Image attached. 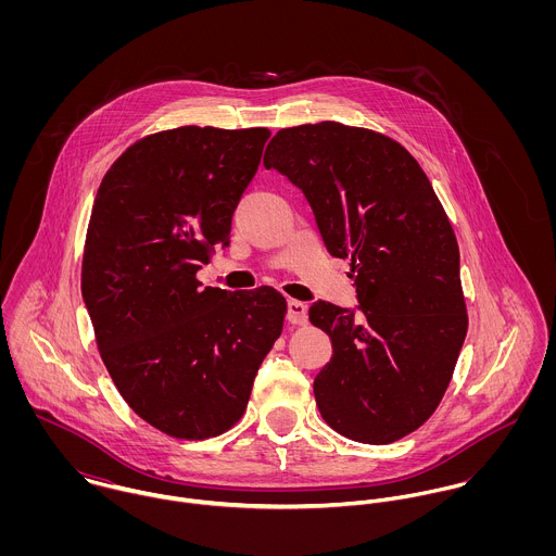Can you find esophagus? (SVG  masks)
<instances>
[{"mask_svg": "<svg viewBox=\"0 0 556 556\" xmlns=\"http://www.w3.org/2000/svg\"><path fill=\"white\" fill-rule=\"evenodd\" d=\"M289 323L293 325H306L308 323V306L304 302H298V300H289Z\"/></svg>", "mask_w": 556, "mask_h": 556, "instance_id": "1", "label": "esophagus"}]
</instances>
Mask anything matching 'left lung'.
Here are the masks:
<instances>
[{
    "label": "left lung",
    "instance_id": "obj_1",
    "mask_svg": "<svg viewBox=\"0 0 556 556\" xmlns=\"http://www.w3.org/2000/svg\"><path fill=\"white\" fill-rule=\"evenodd\" d=\"M263 164L302 188L357 287V315L325 302L308 311L333 346L315 379L320 417L351 441L394 443L437 410L467 336L452 223L419 162L368 128H282Z\"/></svg>",
    "mask_w": 556,
    "mask_h": 556
}]
</instances>
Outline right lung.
I'll list each match as a JSON object with an SVG mask.
<instances>
[{"label":"right lung","mask_w":556,"mask_h":556,"mask_svg":"<svg viewBox=\"0 0 556 556\" xmlns=\"http://www.w3.org/2000/svg\"><path fill=\"white\" fill-rule=\"evenodd\" d=\"M267 128L181 126L135 141L93 199L80 291L100 357L128 406L160 432L231 430L287 317L274 287L201 289L197 271L231 243Z\"/></svg>","instance_id":"add662e5"}]
</instances>
